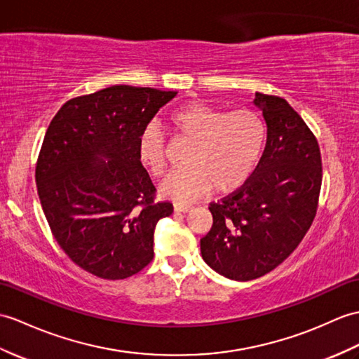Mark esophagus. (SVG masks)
Listing matches in <instances>:
<instances>
[{"label":"esophagus","mask_w":359,"mask_h":359,"mask_svg":"<svg viewBox=\"0 0 359 359\" xmlns=\"http://www.w3.org/2000/svg\"><path fill=\"white\" fill-rule=\"evenodd\" d=\"M193 205H182V203H176L174 205V211L176 212H189L191 210H193Z\"/></svg>","instance_id":"1"}]
</instances>
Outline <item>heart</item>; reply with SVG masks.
<instances>
[{"mask_svg":"<svg viewBox=\"0 0 359 359\" xmlns=\"http://www.w3.org/2000/svg\"><path fill=\"white\" fill-rule=\"evenodd\" d=\"M176 139L189 142L188 166L171 172L162 183V194L177 202H189L212 189L229 194L251 179L266 145V123L262 116L243 110L224 111L191 101L168 116ZM139 162L159 177L168 162L166 140L159 127L148 123L136 144Z\"/></svg>","mask_w":359,"mask_h":359,"instance_id":"1","label":"heart"}]
</instances>
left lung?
Instances as JSON below:
<instances>
[{"label": "left lung", "instance_id": "1", "mask_svg": "<svg viewBox=\"0 0 359 359\" xmlns=\"http://www.w3.org/2000/svg\"><path fill=\"white\" fill-rule=\"evenodd\" d=\"M268 139L243 187L210 203L212 228L200 240L203 260L223 277L249 281L295 251L318 210L323 182L315 135L286 99L255 93Z\"/></svg>", "mask_w": 359, "mask_h": 359}]
</instances>
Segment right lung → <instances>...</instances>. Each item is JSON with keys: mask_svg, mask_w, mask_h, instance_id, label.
<instances>
[{"mask_svg": "<svg viewBox=\"0 0 359 359\" xmlns=\"http://www.w3.org/2000/svg\"><path fill=\"white\" fill-rule=\"evenodd\" d=\"M176 95L113 86L67 101L46 131L35 170L41 206L62 251L99 278L123 280L148 266L156 223L172 214V203L156 202L136 144Z\"/></svg>", "mask_w": 359, "mask_h": 359, "instance_id": "add662e5", "label": "right lung"}]
</instances>
